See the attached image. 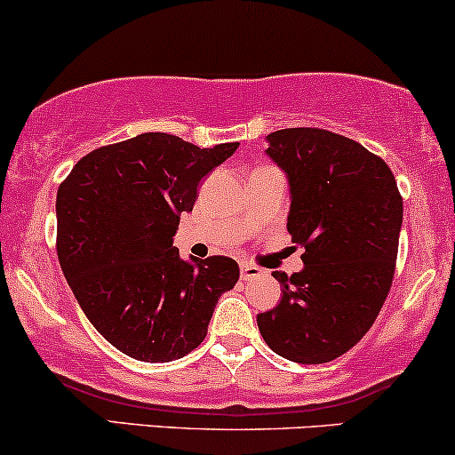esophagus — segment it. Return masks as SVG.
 <instances>
[{"instance_id":"34e87169","label":"esophagus","mask_w":455,"mask_h":455,"mask_svg":"<svg viewBox=\"0 0 455 455\" xmlns=\"http://www.w3.org/2000/svg\"><path fill=\"white\" fill-rule=\"evenodd\" d=\"M261 274H263L261 267H257V266H251V263H246V261L240 263V278H243V280L257 278V276H261Z\"/></svg>"}]
</instances>
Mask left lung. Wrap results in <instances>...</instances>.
Masks as SVG:
<instances>
[{
    "instance_id": "1",
    "label": "left lung",
    "mask_w": 455,
    "mask_h": 455,
    "mask_svg": "<svg viewBox=\"0 0 455 455\" xmlns=\"http://www.w3.org/2000/svg\"><path fill=\"white\" fill-rule=\"evenodd\" d=\"M267 158L287 175V229L304 270L274 272L283 299L257 314L276 355L321 364L371 329L395 274L403 200L388 164L361 143L321 128L270 132Z\"/></svg>"
}]
</instances>
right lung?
I'll return each mask as SVG.
<instances>
[{"instance_id": "add662e5", "label": "right lung", "mask_w": 455, "mask_h": 455, "mask_svg": "<svg viewBox=\"0 0 455 455\" xmlns=\"http://www.w3.org/2000/svg\"><path fill=\"white\" fill-rule=\"evenodd\" d=\"M236 149L143 132L91 151L60 183V270L88 321L126 356L168 363L192 352L219 297L238 283L229 257L183 259L172 246L202 177Z\"/></svg>"}]
</instances>
